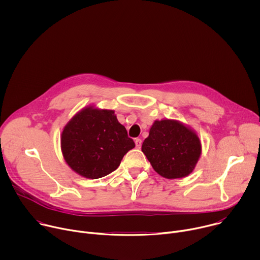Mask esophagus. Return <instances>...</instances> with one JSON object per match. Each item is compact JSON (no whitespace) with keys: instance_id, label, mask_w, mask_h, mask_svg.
I'll list each match as a JSON object with an SVG mask.
<instances>
[{"instance_id":"34e87169","label":"esophagus","mask_w":260,"mask_h":260,"mask_svg":"<svg viewBox=\"0 0 260 260\" xmlns=\"http://www.w3.org/2000/svg\"><path fill=\"white\" fill-rule=\"evenodd\" d=\"M135 144H136V148H138V149H140L141 146H142V140H141V139H136V140H135Z\"/></svg>"}]
</instances>
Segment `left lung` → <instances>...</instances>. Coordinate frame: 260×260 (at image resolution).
<instances>
[{
    "instance_id": "8db88e82",
    "label": "left lung",
    "mask_w": 260,
    "mask_h": 260,
    "mask_svg": "<svg viewBox=\"0 0 260 260\" xmlns=\"http://www.w3.org/2000/svg\"><path fill=\"white\" fill-rule=\"evenodd\" d=\"M142 151L154 171L167 179L188 176L194 170L202 144L197 133L178 120H155Z\"/></svg>"
}]
</instances>
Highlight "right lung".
<instances>
[{
    "mask_svg": "<svg viewBox=\"0 0 260 260\" xmlns=\"http://www.w3.org/2000/svg\"><path fill=\"white\" fill-rule=\"evenodd\" d=\"M60 147L66 162L74 172L99 179L115 171L135 143L113 110L87 106L63 127Z\"/></svg>",
    "mask_w": 260,
    "mask_h": 260,
    "instance_id": "add662e5",
    "label": "right lung"
}]
</instances>
